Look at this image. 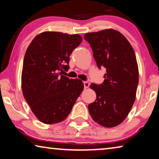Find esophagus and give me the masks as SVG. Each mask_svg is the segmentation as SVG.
Returning <instances> with one entry per match:
<instances>
[{
  "instance_id": "obj_1",
  "label": "esophagus",
  "mask_w": 159,
  "mask_h": 159,
  "mask_svg": "<svg viewBox=\"0 0 159 159\" xmlns=\"http://www.w3.org/2000/svg\"><path fill=\"white\" fill-rule=\"evenodd\" d=\"M83 85H84V88H88V87H89L90 83H88V81H83Z\"/></svg>"
}]
</instances>
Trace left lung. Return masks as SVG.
I'll return each instance as SVG.
<instances>
[{"mask_svg":"<svg viewBox=\"0 0 159 159\" xmlns=\"http://www.w3.org/2000/svg\"><path fill=\"white\" fill-rule=\"evenodd\" d=\"M98 68H104L102 84L92 83L96 99L88 105L93 119L104 127L112 128L127 117L135 100L139 81L135 53L126 38L114 29L85 34Z\"/></svg>","mask_w":159,"mask_h":159,"instance_id":"8db88e82","label":"left lung"}]
</instances>
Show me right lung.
<instances>
[{
  "mask_svg": "<svg viewBox=\"0 0 159 159\" xmlns=\"http://www.w3.org/2000/svg\"><path fill=\"white\" fill-rule=\"evenodd\" d=\"M82 40L79 34L45 31L34 38L26 51L22 93L42 123L54 124L64 120L82 93L81 80L62 75L69 69L70 55Z\"/></svg>",
  "mask_w": 159,
  "mask_h": 159,
  "instance_id": "right-lung-1",
  "label": "right lung"
}]
</instances>
